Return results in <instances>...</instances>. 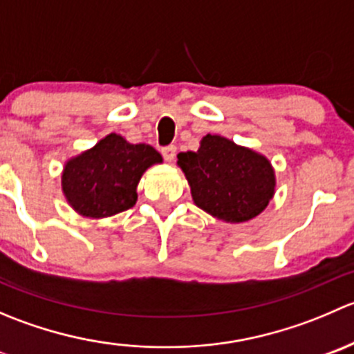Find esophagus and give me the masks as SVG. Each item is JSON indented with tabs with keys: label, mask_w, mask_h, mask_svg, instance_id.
<instances>
[{
	"label": "esophagus",
	"mask_w": 354,
	"mask_h": 354,
	"mask_svg": "<svg viewBox=\"0 0 354 354\" xmlns=\"http://www.w3.org/2000/svg\"><path fill=\"white\" fill-rule=\"evenodd\" d=\"M160 152H162V157L167 162H173L174 156H176V147H174V145H169V147H164Z\"/></svg>",
	"instance_id": "esophagus-1"
}]
</instances>
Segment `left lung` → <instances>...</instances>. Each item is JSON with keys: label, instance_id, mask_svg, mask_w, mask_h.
Masks as SVG:
<instances>
[{"label": "left lung", "instance_id": "1", "mask_svg": "<svg viewBox=\"0 0 354 354\" xmlns=\"http://www.w3.org/2000/svg\"><path fill=\"white\" fill-rule=\"evenodd\" d=\"M194 203L216 219L240 224L255 219L276 194V171L266 156L221 135L200 140L198 151L180 152Z\"/></svg>", "mask_w": 354, "mask_h": 354}]
</instances>
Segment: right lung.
Here are the masks:
<instances>
[{
  "label": "right lung",
  "mask_w": 354,
  "mask_h": 354,
  "mask_svg": "<svg viewBox=\"0 0 354 354\" xmlns=\"http://www.w3.org/2000/svg\"><path fill=\"white\" fill-rule=\"evenodd\" d=\"M162 164L154 147L130 144L109 133L94 147L70 157L62 171V192L82 217L104 219L137 203V187L145 171Z\"/></svg>",
  "instance_id": "1"
}]
</instances>
